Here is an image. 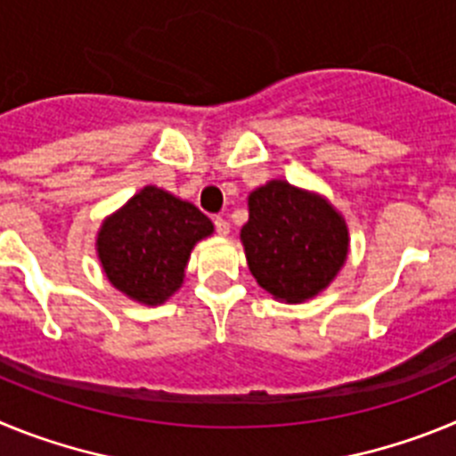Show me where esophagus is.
<instances>
[{
	"label": "esophagus",
	"instance_id": "1",
	"mask_svg": "<svg viewBox=\"0 0 456 456\" xmlns=\"http://www.w3.org/2000/svg\"><path fill=\"white\" fill-rule=\"evenodd\" d=\"M215 228L219 235H228V232H231V224H228V219H224V216H216Z\"/></svg>",
	"mask_w": 456,
	"mask_h": 456
}]
</instances>
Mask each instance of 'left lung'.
<instances>
[{"mask_svg":"<svg viewBox=\"0 0 456 456\" xmlns=\"http://www.w3.org/2000/svg\"><path fill=\"white\" fill-rule=\"evenodd\" d=\"M241 241L257 283L276 299L299 304L336 278L349 237L345 219L324 199L272 180L248 196Z\"/></svg>","mask_w":456,"mask_h":456,"instance_id":"left-lung-1","label":"left lung"}]
</instances>
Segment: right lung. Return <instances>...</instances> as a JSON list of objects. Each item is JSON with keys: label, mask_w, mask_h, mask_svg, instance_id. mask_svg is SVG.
Instances as JSON below:
<instances>
[{"label": "right lung", "mask_w": 456, "mask_h": 456, "mask_svg": "<svg viewBox=\"0 0 456 456\" xmlns=\"http://www.w3.org/2000/svg\"><path fill=\"white\" fill-rule=\"evenodd\" d=\"M212 231V221L196 205L143 187L100 228V263L114 288L157 305L183 285L193 244Z\"/></svg>", "instance_id": "1"}]
</instances>
